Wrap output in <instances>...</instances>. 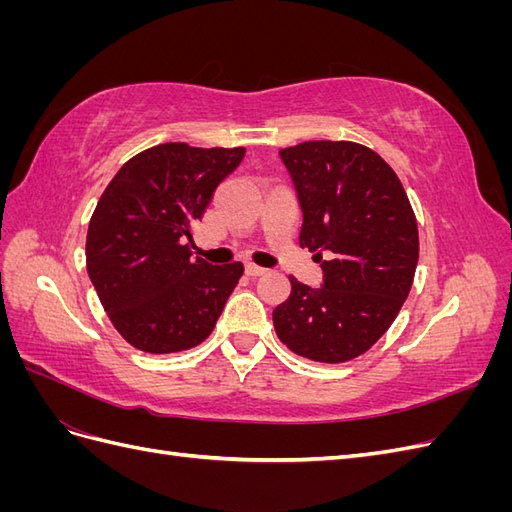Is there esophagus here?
<instances>
[{
  "label": "esophagus",
  "mask_w": 512,
  "mask_h": 512,
  "mask_svg": "<svg viewBox=\"0 0 512 512\" xmlns=\"http://www.w3.org/2000/svg\"><path fill=\"white\" fill-rule=\"evenodd\" d=\"M245 273H247V275H252V277H258V275H265V273H267V269H265V267H258V265H254V262H247V265H245Z\"/></svg>",
  "instance_id": "1"
}]
</instances>
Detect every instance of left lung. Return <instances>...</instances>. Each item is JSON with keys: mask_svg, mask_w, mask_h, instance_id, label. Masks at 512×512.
Listing matches in <instances>:
<instances>
[{"mask_svg": "<svg viewBox=\"0 0 512 512\" xmlns=\"http://www.w3.org/2000/svg\"><path fill=\"white\" fill-rule=\"evenodd\" d=\"M303 211L299 245L322 262V284L290 277L273 327L294 354L346 363L374 346L408 299L418 228L404 185L376 151L348 141L280 149Z\"/></svg>", "mask_w": 512, "mask_h": 512, "instance_id": "8db88e82", "label": "left lung"}]
</instances>
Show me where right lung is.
I'll use <instances>...</instances> for the list:
<instances>
[{"mask_svg": "<svg viewBox=\"0 0 512 512\" xmlns=\"http://www.w3.org/2000/svg\"><path fill=\"white\" fill-rule=\"evenodd\" d=\"M243 156V147L156 145L123 164L100 196L87 230V273L134 348L181 352L211 335L243 265L192 258V226Z\"/></svg>", "mask_w": 512, "mask_h": 512, "instance_id": "obj_1", "label": "right lung"}]
</instances>
